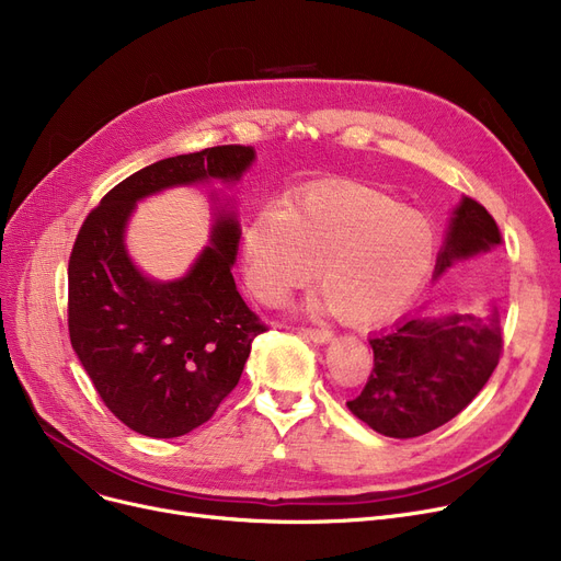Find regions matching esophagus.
<instances>
[{"instance_id":"esophagus-1","label":"esophagus","mask_w":561,"mask_h":561,"mask_svg":"<svg viewBox=\"0 0 561 561\" xmlns=\"http://www.w3.org/2000/svg\"><path fill=\"white\" fill-rule=\"evenodd\" d=\"M301 335H306L312 342H329L333 337V333L329 329H312V327L301 329Z\"/></svg>"}]
</instances>
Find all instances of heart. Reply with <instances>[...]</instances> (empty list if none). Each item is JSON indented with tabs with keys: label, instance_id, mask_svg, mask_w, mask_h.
<instances>
[{
	"label": "heart",
	"instance_id": "obj_1",
	"mask_svg": "<svg viewBox=\"0 0 561 561\" xmlns=\"http://www.w3.org/2000/svg\"><path fill=\"white\" fill-rule=\"evenodd\" d=\"M244 278L262 304H280L317 274L324 295L312 310L352 324L397 314L432 270V226L360 184L314 190L295 205L260 209L244 230Z\"/></svg>",
	"mask_w": 561,
	"mask_h": 561
}]
</instances>
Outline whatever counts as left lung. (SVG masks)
<instances>
[{"mask_svg": "<svg viewBox=\"0 0 561 561\" xmlns=\"http://www.w3.org/2000/svg\"><path fill=\"white\" fill-rule=\"evenodd\" d=\"M502 244L484 205L463 196L449 219L436 260V278L459 260ZM375 367L350 411L390 438L430 434L457 417L491 379L502 354L497 312L447 317L407 314L369 337Z\"/></svg>", "mask_w": 561, "mask_h": 561, "instance_id": "left-lung-1", "label": "left lung"}]
</instances>
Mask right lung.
Instances as JSON below:
<instances>
[{
  "label": "right lung",
  "mask_w": 561,
  "mask_h": 561,
  "mask_svg": "<svg viewBox=\"0 0 561 561\" xmlns=\"http://www.w3.org/2000/svg\"><path fill=\"white\" fill-rule=\"evenodd\" d=\"M251 146H215L125 178L79 228L68 262V331L104 407L131 432L175 438L207 422L242 377L251 342L266 331L232 278L239 221L224 209L209 247L182 278L144 276L125 249L137 203L171 186L234 184Z\"/></svg>",
  "instance_id": "add662e5"
}]
</instances>
